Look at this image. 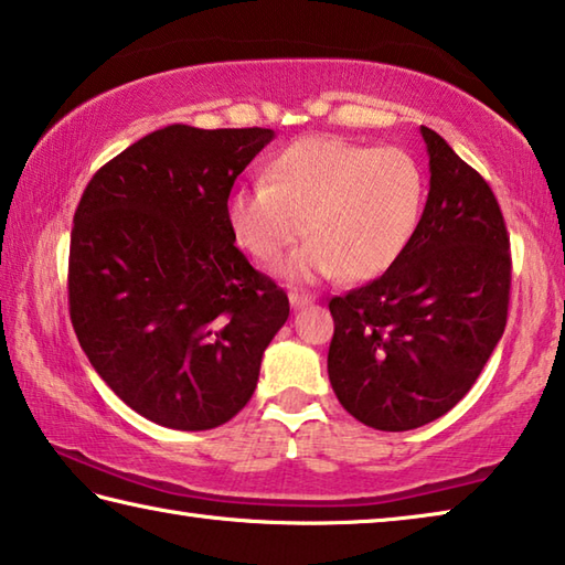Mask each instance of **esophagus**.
Segmentation results:
<instances>
[{"label": "esophagus", "instance_id": "obj_1", "mask_svg": "<svg viewBox=\"0 0 565 565\" xmlns=\"http://www.w3.org/2000/svg\"><path fill=\"white\" fill-rule=\"evenodd\" d=\"M289 301H291L294 309H301V306H309L313 301V296L311 294H303V291H291L289 294Z\"/></svg>", "mask_w": 565, "mask_h": 565}]
</instances>
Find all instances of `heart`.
Returning <instances> with one entry per match:
<instances>
[{
    "label": "heart",
    "mask_w": 565,
    "mask_h": 565,
    "mask_svg": "<svg viewBox=\"0 0 565 565\" xmlns=\"http://www.w3.org/2000/svg\"><path fill=\"white\" fill-rule=\"evenodd\" d=\"M424 199V169L406 149L303 137L276 151L264 181L228 194L226 222L236 244L262 264L279 262L309 234L311 242L284 264L294 281L337 274L366 281L406 252Z\"/></svg>",
    "instance_id": "1"
}]
</instances>
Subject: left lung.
Listing matches in <instances>:
<instances>
[{"mask_svg":"<svg viewBox=\"0 0 565 565\" xmlns=\"http://www.w3.org/2000/svg\"><path fill=\"white\" fill-rule=\"evenodd\" d=\"M431 189L401 259L333 296L329 381L341 406L379 431H411L451 411L503 337L509 232L491 186L420 127Z\"/></svg>","mask_w":565,"mask_h":565,"instance_id":"8db88e82","label":"left lung"}]
</instances>
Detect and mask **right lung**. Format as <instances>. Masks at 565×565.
<instances>
[{"mask_svg":"<svg viewBox=\"0 0 565 565\" xmlns=\"http://www.w3.org/2000/svg\"><path fill=\"white\" fill-rule=\"evenodd\" d=\"M271 129L147 134L84 189L70 317L94 371L159 426L206 431L252 398L289 296L236 248L226 202Z\"/></svg>","mask_w":565,"mask_h":565,"instance_id":"add662e5","label":"right lung"}]
</instances>
